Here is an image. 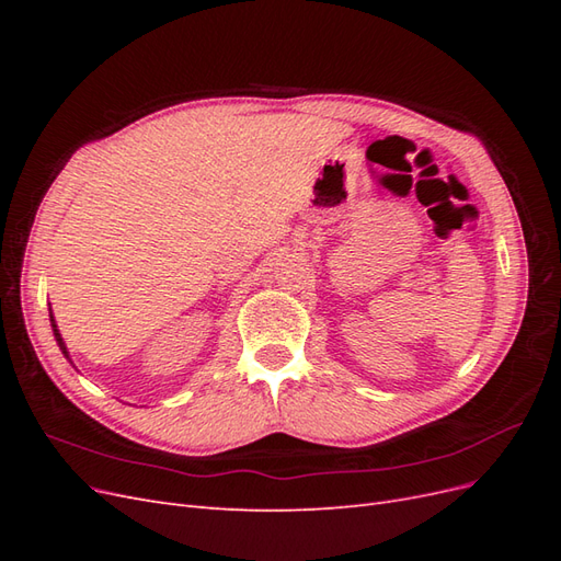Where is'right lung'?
<instances>
[{
    "mask_svg": "<svg viewBox=\"0 0 561 561\" xmlns=\"http://www.w3.org/2000/svg\"><path fill=\"white\" fill-rule=\"evenodd\" d=\"M48 318H50V330H54V336H56V342H58V346H60V351H62V355L67 360L72 363V358H70V351H67V346H65V342H62V334H60V330H58V325H56V318H54V311L48 313ZM75 365V363H72Z\"/></svg>",
    "mask_w": 561,
    "mask_h": 561,
    "instance_id": "right-lung-1",
    "label": "right lung"
}]
</instances>
